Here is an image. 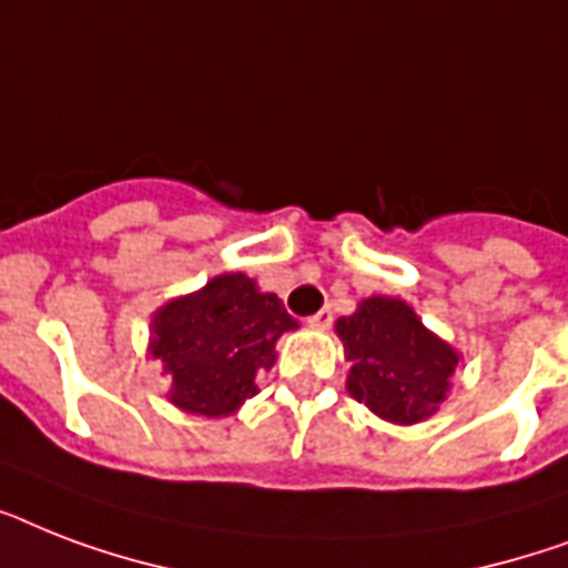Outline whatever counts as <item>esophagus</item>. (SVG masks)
Here are the masks:
<instances>
[{
	"mask_svg": "<svg viewBox=\"0 0 568 568\" xmlns=\"http://www.w3.org/2000/svg\"><path fill=\"white\" fill-rule=\"evenodd\" d=\"M329 324H333V310L329 306H324V310H318L315 315L310 318V327H318V329H327Z\"/></svg>",
	"mask_w": 568,
	"mask_h": 568,
	"instance_id": "obj_1",
	"label": "esophagus"
}]
</instances>
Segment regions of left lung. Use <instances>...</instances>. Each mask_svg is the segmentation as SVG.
<instances>
[{"label": "left lung", "instance_id": "8db88e82", "mask_svg": "<svg viewBox=\"0 0 568 568\" xmlns=\"http://www.w3.org/2000/svg\"><path fill=\"white\" fill-rule=\"evenodd\" d=\"M351 363L347 392L392 424L430 418L450 388L459 354L397 297H368L336 321Z\"/></svg>", "mask_w": 568, "mask_h": 568}]
</instances>
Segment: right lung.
<instances>
[{"mask_svg":"<svg viewBox=\"0 0 568 568\" xmlns=\"http://www.w3.org/2000/svg\"><path fill=\"white\" fill-rule=\"evenodd\" d=\"M294 327L276 294L244 274H221L155 312L150 356L171 374V404L221 418L256 395V374L274 365L276 338Z\"/></svg>","mask_w":568,"mask_h":568,"instance_id":"1","label":"right lung"}]
</instances>
